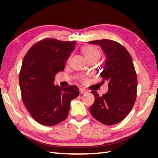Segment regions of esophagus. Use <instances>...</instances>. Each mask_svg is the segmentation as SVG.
Returning <instances> with one entry per match:
<instances>
[{
  "label": "esophagus",
  "mask_w": 158,
  "mask_h": 158,
  "mask_svg": "<svg viewBox=\"0 0 158 158\" xmlns=\"http://www.w3.org/2000/svg\"><path fill=\"white\" fill-rule=\"evenodd\" d=\"M79 91H80V94H81V95H84V94H85V93H88L87 90H85L84 89H80Z\"/></svg>",
  "instance_id": "1"
}]
</instances>
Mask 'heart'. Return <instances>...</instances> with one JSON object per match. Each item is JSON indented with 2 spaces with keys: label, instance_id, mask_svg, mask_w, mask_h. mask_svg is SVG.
Masks as SVG:
<instances>
[{
  "label": "heart",
  "instance_id": "1",
  "mask_svg": "<svg viewBox=\"0 0 158 158\" xmlns=\"http://www.w3.org/2000/svg\"><path fill=\"white\" fill-rule=\"evenodd\" d=\"M82 52L88 61L91 60H96L100 56V52L97 48L93 46H86L83 48Z\"/></svg>",
  "mask_w": 158,
  "mask_h": 158
}]
</instances>
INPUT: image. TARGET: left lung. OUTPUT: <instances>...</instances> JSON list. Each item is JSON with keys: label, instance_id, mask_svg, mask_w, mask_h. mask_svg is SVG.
<instances>
[{"label": "left lung", "instance_id": "1", "mask_svg": "<svg viewBox=\"0 0 158 158\" xmlns=\"http://www.w3.org/2000/svg\"><path fill=\"white\" fill-rule=\"evenodd\" d=\"M89 43L100 46L105 53L101 83L108 84V92L102 96L91 91L95 102L90 106V111L102 123H118L132 110L137 97V78L132 57L123 45L113 40H101Z\"/></svg>", "mask_w": 158, "mask_h": 158}]
</instances>
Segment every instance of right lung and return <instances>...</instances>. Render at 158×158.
Listing matches in <instances>:
<instances>
[{"instance_id": "right-lung-1", "label": "right lung", "mask_w": 158, "mask_h": 158, "mask_svg": "<svg viewBox=\"0 0 158 158\" xmlns=\"http://www.w3.org/2000/svg\"><path fill=\"white\" fill-rule=\"evenodd\" d=\"M76 42L45 39L37 42L23 58L19 74L23 102L37 122L53 126L65 120L78 87L55 85V75L64 70Z\"/></svg>"}]
</instances>
